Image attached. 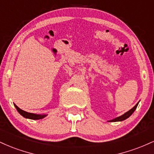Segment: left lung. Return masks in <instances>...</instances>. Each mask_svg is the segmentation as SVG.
Masks as SVG:
<instances>
[{
  "instance_id": "obj_1",
  "label": "left lung",
  "mask_w": 154,
  "mask_h": 154,
  "mask_svg": "<svg viewBox=\"0 0 154 154\" xmlns=\"http://www.w3.org/2000/svg\"><path fill=\"white\" fill-rule=\"evenodd\" d=\"M137 105H138V103L136 104V105H135V106H134L133 108H132V109H130V111H128V112L125 113V114H123V115L119 116V117L116 118V119L111 120V121H109V122H119V121H123V120L128 119V117H130V116L132 115V113H133L134 111H135V110L136 109V108H137Z\"/></svg>"
}]
</instances>
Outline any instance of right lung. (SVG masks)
Here are the masks:
<instances>
[{
	"label": "right lung",
	"mask_w": 154,
	"mask_h": 154,
	"mask_svg": "<svg viewBox=\"0 0 154 154\" xmlns=\"http://www.w3.org/2000/svg\"><path fill=\"white\" fill-rule=\"evenodd\" d=\"M14 106L19 114L25 118H28V119H43V118L45 117V116H46V115H39V114H32V113L26 112V111H24L22 110L21 109H19L16 104H14Z\"/></svg>",
	"instance_id": "add662e5"
}]
</instances>
